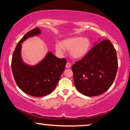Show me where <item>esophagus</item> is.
I'll return each instance as SVG.
<instances>
[{"label":"esophagus","instance_id":"esophagus-1","mask_svg":"<svg viewBox=\"0 0 130 130\" xmlns=\"http://www.w3.org/2000/svg\"><path fill=\"white\" fill-rule=\"evenodd\" d=\"M66 68H67V69L70 68V67H71V64L69 63H66Z\"/></svg>","mask_w":130,"mask_h":130}]
</instances>
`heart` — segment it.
I'll return each instance as SVG.
<instances>
[{"instance_id":"b5f03b06","label":"heart","mask_w":130,"mask_h":130,"mask_svg":"<svg viewBox=\"0 0 130 130\" xmlns=\"http://www.w3.org/2000/svg\"><path fill=\"white\" fill-rule=\"evenodd\" d=\"M91 42L88 38L81 37H73L62 40L60 43L57 42L55 49L58 54L62 55L64 50L70 51L71 57L75 60L82 59L89 51Z\"/></svg>"}]
</instances>
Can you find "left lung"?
Listing matches in <instances>:
<instances>
[{
  "label": "left lung",
  "instance_id": "left-lung-1",
  "mask_svg": "<svg viewBox=\"0 0 130 130\" xmlns=\"http://www.w3.org/2000/svg\"><path fill=\"white\" fill-rule=\"evenodd\" d=\"M99 41L72 66L74 84L80 93L87 96L105 92L112 85L118 69L117 52L111 41Z\"/></svg>",
  "mask_w": 130,
  "mask_h": 130
}]
</instances>
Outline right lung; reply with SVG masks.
Here are the masks:
<instances>
[{
  "label": "right lung",
  "mask_w": 130,
  "mask_h": 130,
  "mask_svg": "<svg viewBox=\"0 0 130 130\" xmlns=\"http://www.w3.org/2000/svg\"><path fill=\"white\" fill-rule=\"evenodd\" d=\"M41 34L38 28L28 32L18 43L12 58V70L17 85L25 93L35 97L47 95L55 89L67 63L66 58H57L51 51L36 64L25 63L21 55L22 44Z\"/></svg>",
  "instance_id": "right-lung-1"
}]
</instances>
